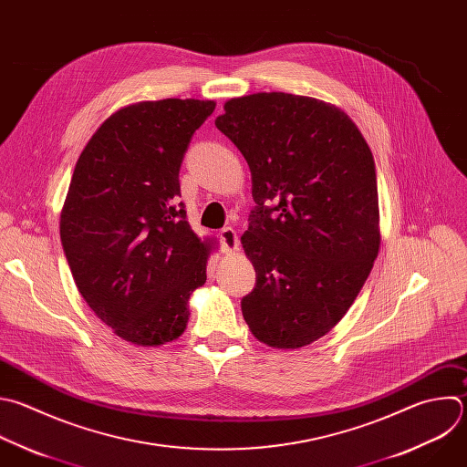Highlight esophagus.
I'll return each instance as SVG.
<instances>
[{
  "mask_svg": "<svg viewBox=\"0 0 467 467\" xmlns=\"http://www.w3.org/2000/svg\"><path fill=\"white\" fill-rule=\"evenodd\" d=\"M220 242H222V249L227 254H233L238 251V234L233 227H223L220 231Z\"/></svg>",
  "mask_w": 467,
  "mask_h": 467,
  "instance_id": "obj_1",
  "label": "esophagus"
}]
</instances>
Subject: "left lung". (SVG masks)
<instances>
[{
  "mask_svg": "<svg viewBox=\"0 0 467 467\" xmlns=\"http://www.w3.org/2000/svg\"><path fill=\"white\" fill-rule=\"evenodd\" d=\"M216 128L245 158L256 207L242 236L256 284L242 298L253 336L300 348L348 312L379 251L372 151L337 106L291 93L231 99Z\"/></svg>",
  "mask_w": 467,
  "mask_h": 467,
  "instance_id": "1",
  "label": "left lung"
}]
</instances>
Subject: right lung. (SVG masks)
Masks as SVG:
<instances>
[{
    "instance_id": "obj_1",
    "label": "right lung",
    "mask_w": 467,
    "mask_h": 467,
    "mask_svg": "<svg viewBox=\"0 0 467 467\" xmlns=\"http://www.w3.org/2000/svg\"><path fill=\"white\" fill-rule=\"evenodd\" d=\"M214 100L126 106L93 133L60 214L62 247L95 316L139 347L178 339L207 280L211 240L187 222L180 169Z\"/></svg>"
}]
</instances>
